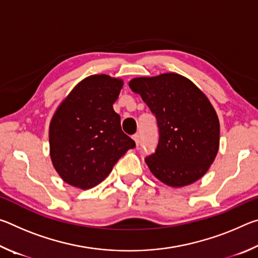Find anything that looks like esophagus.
Instances as JSON below:
<instances>
[{"mask_svg":"<svg viewBox=\"0 0 258 258\" xmlns=\"http://www.w3.org/2000/svg\"><path fill=\"white\" fill-rule=\"evenodd\" d=\"M133 140H134L135 145H137V146L140 145V135L139 134H134L133 135Z\"/></svg>","mask_w":258,"mask_h":258,"instance_id":"34e87169","label":"esophagus"}]
</instances>
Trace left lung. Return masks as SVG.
Wrapping results in <instances>:
<instances>
[{"mask_svg": "<svg viewBox=\"0 0 258 258\" xmlns=\"http://www.w3.org/2000/svg\"><path fill=\"white\" fill-rule=\"evenodd\" d=\"M128 85L141 95L158 123V146L145 159L150 172L172 187L202 178L220 148V121L205 93L175 73L137 77Z\"/></svg>", "mask_w": 258, "mask_h": 258, "instance_id": "8db88e82", "label": "left lung"}]
</instances>
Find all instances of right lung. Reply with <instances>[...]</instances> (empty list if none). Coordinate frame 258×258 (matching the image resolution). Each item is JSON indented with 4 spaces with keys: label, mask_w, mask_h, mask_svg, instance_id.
Instances as JSON below:
<instances>
[{
    "label": "right lung",
    "mask_w": 258,
    "mask_h": 258,
    "mask_svg": "<svg viewBox=\"0 0 258 258\" xmlns=\"http://www.w3.org/2000/svg\"><path fill=\"white\" fill-rule=\"evenodd\" d=\"M123 81L91 75L74 87L52 117L49 140L53 167L69 185L82 190L101 183L135 142L120 127L112 108Z\"/></svg>",
    "instance_id": "obj_1"
}]
</instances>
